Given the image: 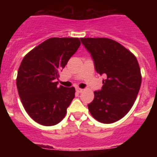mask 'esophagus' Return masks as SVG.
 I'll return each instance as SVG.
<instances>
[{"label": "esophagus", "instance_id": "esophagus-1", "mask_svg": "<svg viewBox=\"0 0 157 157\" xmlns=\"http://www.w3.org/2000/svg\"><path fill=\"white\" fill-rule=\"evenodd\" d=\"M76 91L77 92V93H81V92L83 91V90H82V89H81V88H76Z\"/></svg>", "mask_w": 157, "mask_h": 157}]
</instances>
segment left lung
Masks as SVG:
<instances>
[{
    "label": "left lung",
    "mask_w": 157,
    "mask_h": 157,
    "mask_svg": "<svg viewBox=\"0 0 157 157\" xmlns=\"http://www.w3.org/2000/svg\"><path fill=\"white\" fill-rule=\"evenodd\" d=\"M90 53L98 74H106L102 90L94 91L89 111L98 121L111 124L129 112L136 100L142 76L136 57L116 40L108 38H81Z\"/></svg>",
    "instance_id": "8db88e82"
}]
</instances>
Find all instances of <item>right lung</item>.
Returning a JSON list of instances; mask_svg holds the SVG:
<instances>
[{
    "label": "right lung",
    "instance_id": "right-lung-1",
    "mask_svg": "<svg viewBox=\"0 0 157 157\" xmlns=\"http://www.w3.org/2000/svg\"><path fill=\"white\" fill-rule=\"evenodd\" d=\"M80 45L79 38H50L22 60L16 79L18 95L26 112L38 124L51 126L66 116L76 90L58 86L54 80Z\"/></svg>",
    "mask_w": 157,
    "mask_h": 157
}]
</instances>
